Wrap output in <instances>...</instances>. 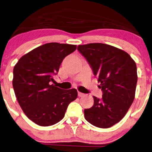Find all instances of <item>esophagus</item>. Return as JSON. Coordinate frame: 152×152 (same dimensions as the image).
<instances>
[{"label":"esophagus","instance_id":"esophagus-1","mask_svg":"<svg viewBox=\"0 0 152 152\" xmlns=\"http://www.w3.org/2000/svg\"><path fill=\"white\" fill-rule=\"evenodd\" d=\"M78 97H83V96H85L86 95L84 93H80V92H78Z\"/></svg>","mask_w":152,"mask_h":152}]
</instances>
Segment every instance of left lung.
Listing matches in <instances>:
<instances>
[{"instance_id": "1", "label": "left lung", "mask_w": 152, "mask_h": 152, "mask_svg": "<svg viewBox=\"0 0 152 152\" xmlns=\"http://www.w3.org/2000/svg\"><path fill=\"white\" fill-rule=\"evenodd\" d=\"M77 49L102 91V97L93 96V106L84 110L85 118L96 127L110 128L124 118L133 102L137 81L135 61L126 52L107 44L80 45Z\"/></svg>"}]
</instances>
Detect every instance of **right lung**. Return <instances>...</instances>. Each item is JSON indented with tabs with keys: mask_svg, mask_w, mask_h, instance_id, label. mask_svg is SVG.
Returning <instances> with one entry per match:
<instances>
[{
	"mask_svg": "<svg viewBox=\"0 0 152 152\" xmlns=\"http://www.w3.org/2000/svg\"><path fill=\"white\" fill-rule=\"evenodd\" d=\"M76 49L75 45L46 43L24 55L15 64L12 86L17 99L26 116L38 126L60 121L69 103L77 98L74 88L65 90L52 84L63 59Z\"/></svg>",
	"mask_w": 152,
	"mask_h": 152,
	"instance_id": "1",
	"label": "right lung"
}]
</instances>
